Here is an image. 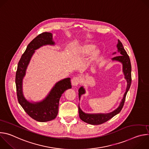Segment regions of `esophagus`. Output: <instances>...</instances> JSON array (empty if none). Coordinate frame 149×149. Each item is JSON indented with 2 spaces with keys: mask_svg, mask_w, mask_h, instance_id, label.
Here are the masks:
<instances>
[{
  "mask_svg": "<svg viewBox=\"0 0 149 149\" xmlns=\"http://www.w3.org/2000/svg\"><path fill=\"white\" fill-rule=\"evenodd\" d=\"M81 81V79L79 77H74L72 80H71V84L72 85V86H77L79 84Z\"/></svg>",
  "mask_w": 149,
  "mask_h": 149,
  "instance_id": "34e87169",
  "label": "esophagus"
}]
</instances>
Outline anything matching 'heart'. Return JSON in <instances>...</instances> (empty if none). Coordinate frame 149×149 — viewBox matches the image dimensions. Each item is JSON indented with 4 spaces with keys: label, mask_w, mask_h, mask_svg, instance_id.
Returning <instances> with one entry per match:
<instances>
[{
    "label": "heart",
    "mask_w": 149,
    "mask_h": 149,
    "mask_svg": "<svg viewBox=\"0 0 149 149\" xmlns=\"http://www.w3.org/2000/svg\"><path fill=\"white\" fill-rule=\"evenodd\" d=\"M94 49V47L92 45H88V46H87L86 47H85L84 49V51L87 53V54H88V53H91Z\"/></svg>",
    "instance_id": "obj_1"
}]
</instances>
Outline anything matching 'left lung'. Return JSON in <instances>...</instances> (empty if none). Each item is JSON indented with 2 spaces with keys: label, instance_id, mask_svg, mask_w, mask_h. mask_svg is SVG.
Here are the masks:
<instances>
[{
  "label": "left lung",
  "instance_id": "obj_1",
  "mask_svg": "<svg viewBox=\"0 0 149 149\" xmlns=\"http://www.w3.org/2000/svg\"><path fill=\"white\" fill-rule=\"evenodd\" d=\"M117 52L118 53L120 56H115L111 59L112 61H116L121 62L123 65V72L124 75V78L127 81V87L125 90V92L124 94L123 99L120 102V104L118 107L114 110L113 111L109 113H97V114H88L84 113L80 108L79 105H78V111H79V116L81 120L83 121L88 123L92 125H98L102 124L106 121H107L110 119L112 118L114 116L118 114L124 104V101L125 100V97L127 92L129 90L131 82H132V66L130 60L129 56L125 51L123 44L121 42L118 40V43L117 44ZM116 52H114L113 55L116 54ZM86 93V90L84 88L83 86L81 87L78 90V95L79 100H80L81 97L82 95Z\"/></svg>",
  "mask_w": 149,
  "mask_h": 149
}]
</instances>
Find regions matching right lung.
Listing matches in <instances>:
<instances>
[{
	"label": "right lung",
	"instance_id": "right-lung-1",
	"mask_svg": "<svg viewBox=\"0 0 149 149\" xmlns=\"http://www.w3.org/2000/svg\"><path fill=\"white\" fill-rule=\"evenodd\" d=\"M52 33L43 32L34 38L27 46L17 64L15 82L17 97L20 105L33 119L39 122L54 120L57 116L59 101L62 94L71 88V78H67L57 82L47 96L39 102H31L26 99L23 93V79L27 67L35 50L45 45H55Z\"/></svg>",
	"mask_w": 149,
	"mask_h": 149
}]
</instances>
